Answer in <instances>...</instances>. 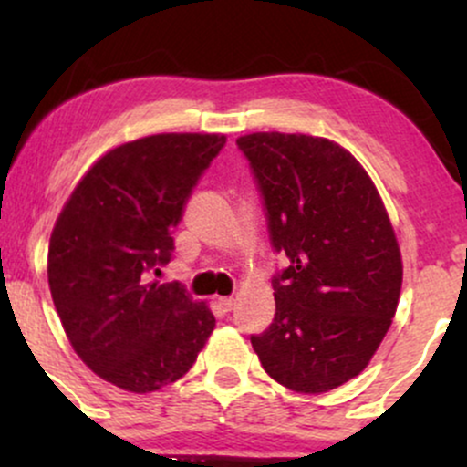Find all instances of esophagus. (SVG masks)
<instances>
[{
    "label": "esophagus",
    "instance_id": "1",
    "mask_svg": "<svg viewBox=\"0 0 467 467\" xmlns=\"http://www.w3.org/2000/svg\"><path fill=\"white\" fill-rule=\"evenodd\" d=\"M219 307H222V312H233V307H234V298H233V296H223V298H219Z\"/></svg>",
    "mask_w": 467,
    "mask_h": 467
}]
</instances>
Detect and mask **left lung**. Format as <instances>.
<instances>
[{
  "instance_id": "8db88e82",
  "label": "left lung",
  "mask_w": 467,
  "mask_h": 467,
  "mask_svg": "<svg viewBox=\"0 0 467 467\" xmlns=\"http://www.w3.org/2000/svg\"><path fill=\"white\" fill-rule=\"evenodd\" d=\"M237 144L264 195L272 248L289 259L272 278L275 320L250 342L278 384L327 393L367 368L398 309L401 254L387 208L334 140L259 131Z\"/></svg>"
}]
</instances>
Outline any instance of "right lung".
<instances>
[{
    "instance_id": "right-lung-1",
    "label": "right lung",
    "mask_w": 467,
    "mask_h": 467,
    "mask_svg": "<svg viewBox=\"0 0 467 467\" xmlns=\"http://www.w3.org/2000/svg\"><path fill=\"white\" fill-rule=\"evenodd\" d=\"M222 133H155L107 151L58 215L47 250L52 301L74 351L96 375L151 393L192 367L215 316L180 283H147L171 261L192 186Z\"/></svg>"
}]
</instances>
